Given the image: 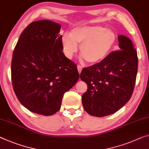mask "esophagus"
<instances>
[{"label": "esophagus", "mask_w": 149, "mask_h": 149, "mask_svg": "<svg viewBox=\"0 0 149 149\" xmlns=\"http://www.w3.org/2000/svg\"><path fill=\"white\" fill-rule=\"evenodd\" d=\"M77 68H78V71H79V74H81V72L82 71V67H81V65H77Z\"/></svg>", "instance_id": "34e87169"}]
</instances>
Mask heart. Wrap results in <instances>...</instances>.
<instances>
[{"mask_svg":"<svg viewBox=\"0 0 149 149\" xmlns=\"http://www.w3.org/2000/svg\"><path fill=\"white\" fill-rule=\"evenodd\" d=\"M116 42V36L113 30L101 26L78 27L70 35L65 33L61 36L64 54L68 58H72L77 51V44H80L81 53L90 64L103 60Z\"/></svg>","mask_w":149,"mask_h":149,"instance_id":"b5f03b06","label":"heart"}]
</instances>
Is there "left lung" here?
Wrapping results in <instances>:
<instances>
[{"label":"left lung","mask_w":149,"mask_h":149,"mask_svg":"<svg viewBox=\"0 0 149 149\" xmlns=\"http://www.w3.org/2000/svg\"><path fill=\"white\" fill-rule=\"evenodd\" d=\"M120 50L109 53L95 65L84 68L80 74L87 84L82 97L86 113L102 117L118 111L133 93L138 70L137 52L127 36H118Z\"/></svg>","instance_id":"8db88e82"}]
</instances>
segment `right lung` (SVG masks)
<instances>
[{
  "label": "right lung",
  "instance_id": "add662e5",
  "mask_svg": "<svg viewBox=\"0 0 149 149\" xmlns=\"http://www.w3.org/2000/svg\"><path fill=\"white\" fill-rule=\"evenodd\" d=\"M61 24L51 20L31 22L13 51L11 79L18 99L30 111L45 116L61 109L64 93L79 79L77 65L65 56Z\"/></svg>",
  "mask_w": 149,
  "mask_h": 149
}]
</instances>
